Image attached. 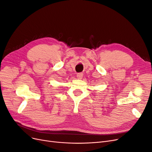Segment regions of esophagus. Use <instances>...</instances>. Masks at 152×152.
I'll list each match as a JSON object with an SVG mask.
<instances>
[{"mask_svg":"<svg viewBox=\"0 0 152 152\" xmlns=\"http://www.w3.org/2000/svg\"><path fill=\"white\" fill-rule=\"evenodd\" d=\"M83 73L80 72V73H77V79L81 80V79H82V77H83Z\"/></svg>","mask_w":152,"mask_h":152,"instance_id":"1","label":"esophagus"}]
</instances>
